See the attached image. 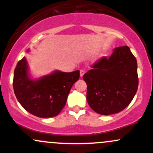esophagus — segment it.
I'll list each match as a JSON object with an SVG mask.
<instances>
[{"label":"esophagus","mask_w":153,"mask_h":153,"mask_svg":"<svg viewBox=\"0 0 153 153\" xmlns=\"http://www.w3.org/2000/svg\"><path fill=\"white\" fill-rule=\"evenodd\" d=\"M84 73H85V71H84V70H82V69L80 70V77L83 76Z\"/></svg>","instance_id":"esophagus-1"}]
</instances>
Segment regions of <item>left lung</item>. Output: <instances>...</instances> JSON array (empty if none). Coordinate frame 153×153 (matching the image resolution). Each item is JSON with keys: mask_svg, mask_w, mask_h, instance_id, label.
<instances>
[{"mask_svg": "<svg viewBox=\"0 0 153 153\" xmlns=\"http://www.w3.org/2000/svg\"><path fill=\"white\" fill-rule=\"evenodd\" d=\"M83 75L88 105L99 114L122 111L137 93V63L128 46L116 47L109 58L103 57Z\"/></svg>", "mask_w": 153, "mask_h": 153, "instance_id": "left-lung-1", "label": "left lung"}]
</instances>
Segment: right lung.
I'll return each instance as SVG.
<instances>
[{"label":"right lung","mask_w":153,"mask_h":153,"mask_svg":"<svg viewBox=\"0 0 153 153\" xmlns=\"http://www.w3.org/2000/svg\"><path fill=\"white\" fill-rule=\"evenodd\" d=\"M80 78V71H56L38 80L29 78L26 57L17 63L13 86L16 97L24 108L41 118L58 115L65 105L72 86Z\"/></svg>","instance_id":"add662e5"}]
</instances>
